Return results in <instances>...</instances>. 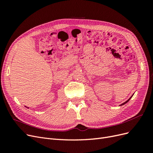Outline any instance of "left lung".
Instances as JSON below:
<instances>
[{"label": "left lung", "instance_id": "8db88e82", "mask_svg": "<svg viewBox=\"0 0 153 153\" xmlns=\"http://www.w3.org/2000/svg\"><path fill=\"white\" fill-rule=\"evenodd\" d=\"M133 95H132V96H131V97H130V98H129V99H128V100H127V101H125V102H124V103H122V104H121V105H120V106H123V105H125V104H126V103H128V101H129V100H130V99H131V98H132V96H133Z\"/></svg>", "mask_w": 153, "mask_h": 153}]
</instances>
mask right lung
I'll use <instances>...</instances> for the list:
<instances>
[{
  "label": "right lung",
  "instance_id": "1",
  "mask_svg": "<svg viewBox=\"0 0 153 153\" xmlns=\"http://www.w3.org/2000/svg\"><path fill=\"white\" fill-rule=\"evenodd\" d=\"M25 107H26V108H29V107H27V106H25Z\"/></svg>",
  "mask_w": 153,
  "mask_h": 153
}]
</instances>
